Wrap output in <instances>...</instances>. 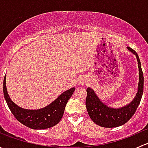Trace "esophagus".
Wrapping results in <instances>:
<instances>
[{
    "instance_id": "1",
    "label": "esophagus",
    "mask_w": 148,
    "mask_h": 148,
    "mask_svg": "<svg viewBox=\"0 0 148 148\" xmlns=\"http://www.w3.org/2000/svg\"><path fill=\"white\" fill-rule=\"evenodd\" d=\"M79 84H83L84 83V79H80L79 80Z\"/></svg>"
}]
</instances>
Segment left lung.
I'll return each mask as SVG.
<instances>
[{"label":"left lung","instance_id":"1","mask_svg":"<svg viewBox=\"0 0 148 148\" xmlns=\"http://www.w3.org/2000/svg\"><path fill=\"white\" fill-rule=\"evenodd\" d=\"M127 48L136 56L138 64V92L133 100L127 105L121 108H111L101 102L93 89L89 87L86 89L87 96L86 98V107L88 114L95 123L103 127H116L126 123L135 113L143 96L144 77L142 71L141 63L137 52L129 46Z\"/></svg>","mask_w":148,"mask_h":148}]
</instances>
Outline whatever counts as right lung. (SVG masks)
I'll use <instances>...</instances> for the list:
<instances>
[{
	"label": "right lung",
	"mask_w": 148,
	"mask_h": 148,
	"mask_svg": "<svg viewBox=\"0 0 148 148\" xmlns=\"http://www.w3.org/2000/svg\"><path fill=\"white\" fill-rule=\"evenodd\" d=\"M5 78V76L3 95L10 112L21 123L34 130L47 129L57 125L63 117L66 103L75 90V88H71L63 92L53 102L42 109L26 110L16 105L10 99L6 89Z\"/></svg>",
	"instance_id": "right-lung-1"
}]
</instances>
